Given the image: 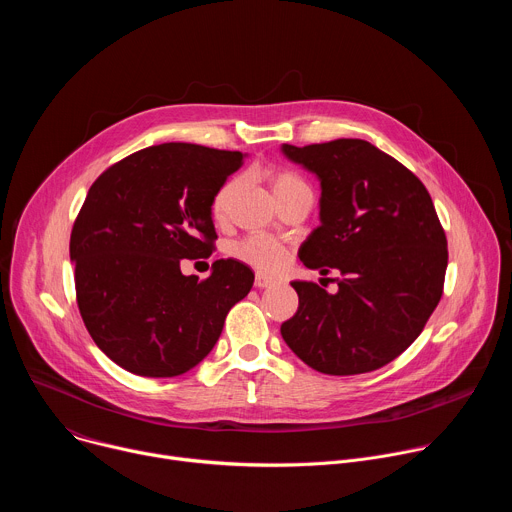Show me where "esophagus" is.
I'll use <instances>...</instances> for the list:
<instances>
[{
    "mask_svg": "<svg viewBox=\"0 0 512 512\" xmlns=\"http://www.w3.org/2000/svg\"><path fill=\"white\" fill-rule=\"evenodd\" d=\"M273 283H275V279H271V277H267V275H263V273H257V275H255V287H259V289L269 287V285H273Z\"/></svg>",
    "mask_w": 512,
    "mask_h": 512,
    "instance_id": "esophagus-1",
    "label": "esophagus"
}]
</instances>
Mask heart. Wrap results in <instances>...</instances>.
<instances>
[{"label": "heart", "mask_w": 512, "mask_h": 512, "mask_svg": "<svg viewBox=\"0 0 512 512\" xmlns=\"http://www.w3.org/2000/svg\"><path fill=\"white\" fill-rule=\"evenodd\" d=\"M263 176L269 182L277 200L283 198L285 194H289L291 190L306 186L300 176H296L294 172H287V170H265ZM239 188H241V180L229 178L221 188L214 192L212 202H210V212L216 221H225ZM233 257L261 273H275L285 265L287 249L275 239L253 235V237L239 241L233 247Z\"/></svg>", "instance_id": "obj_1"}]
</instances>
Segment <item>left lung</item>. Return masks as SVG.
Masks as SVG:
<instances>
[{"instance_id": "8db88e82", "label": "left lung", "mask_w": 512, "mask_h": 512, "mask_svg": "<svg viewBox=\"0 0 512 512\" xmlns=\"http://www.w3.org/2000/svg\"><path fill=\"white\" fill-rule=\"evenodd\" d=\"M281 152L320 178V227L300 259L338 291L291 281L300 306L281 324L285 344L324 375H360L395 360L444 294L448 241L423 182L364 139Z\"/></svg>"}]
</instances>
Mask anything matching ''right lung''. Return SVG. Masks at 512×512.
I'll return each mask as SVG.
<instances>
[{
  "label": "right lung",
  "instance_id": "1",
  "mask_svg": "<svg viewBox=\"0 0 512 512\" xmlns=\"http://www.w3.org/2000/svg\"><path fill=\"white\" fill-rule=\"evenodd\" d=\"M241 152L162 143L107 168L70 233L77 304L95 344L139 377H178L212 350L253 271L218 259L206 279L182 259L214 251L210 202Z\"/></svg>",
  "mask_w": 512,
  "mask_h": 512
}]
</instances>
